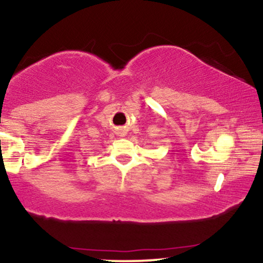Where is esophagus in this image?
Wrapping results in <instances>:
<instances>
[{
    "label": "esophagus",
    "instance_id": "obj_1",
    "mask_svg": "<svg viewBox=\"0 0 263 263\" xmlns=\"http://www.w3.org/2000/svg\"><path fill=\"white\" fill-rule=\"evenodd\" d=\"M121 136H122V137H123V136H125V135H123V134H122V135H121Z\"/></svg>",
    "mask_w": 263,
    "mask_h": 263
}]
</instances>
